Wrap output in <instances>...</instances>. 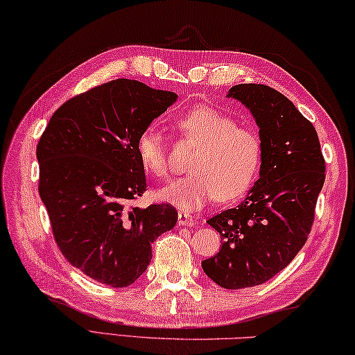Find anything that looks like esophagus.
Wrapping results in <instances>:
<instances>
[{
  "label": "esophagus",
  "instance_id": "obj_1",
  "mask_svg": "<svg viewBox=\"0 0 355 355\" xmlns=\"http://www.w3.org/2000/svg\"><path fill=\"white\" fill-rule=\"evenodd\" d=\"M178 225H195V220L186 212H178Z\"/></svg>",
  "mask_w": 355,
  "mask_h": 355
}]
</instances>
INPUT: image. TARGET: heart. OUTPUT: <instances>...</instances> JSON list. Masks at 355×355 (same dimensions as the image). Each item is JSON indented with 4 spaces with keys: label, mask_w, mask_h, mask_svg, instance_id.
I'll use <instances>...</instances> for the list:
<instances>
[{
    "label": "heart",
    "mask_w": 355,
    "mask_h": 355,
    "mask_svg": "<svg viewBox=\"0 0 355 355\" xmlns=\"http://www.w3.org/2000/svg\"><path fill=\"white\" fill-rule=\"evenodd\" d=\"M173 126L197 149L187 164L189 173L158 192L162 201L192 212L216 197L233 201L250 189L261 164V141L250 128L235 125L229 114L207 105L186 111ZM135 149L146 172L168 175L166 141L155 126L140 132Z\"/></svg>",
    "instance_id": "obj_1"
}]
</instances>
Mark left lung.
<instances>
[{
	"mask_svg": "<svg viewBox=\"0 0 355 355\" xmlns=\"http://www.w3.org/2000/svg\"><path fill=\"white\" fill-rule=\"evenodd\" d=\"M227 97L243 103L259 128V178L236 209L207 220L223 244L201 267L223 288L239 290L267 282L306 243L325 160L313 123L275 88L239 84Z\"/></svg>",
	"mask_w": 355,
	"mask_h": 355,
	"instance_id": "left-lung-1",
	"label": "left lung"
}]
</instances>
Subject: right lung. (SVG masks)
I'll list each match as a JSON object with an SVG mask.
<instances>
[{"mask_svg":"<svg viewBox=\"0 0 355 355\" xmlns=\"http://www.w3.org/2000/svg\"><path fill=\"white\" fill-rule=\"evenodd\" d=\"M177 94L116 79L61 105L36 148L40 195L65 259L123 288L145 273L153 244L175 227L169 205L132 207L146 189L137 139Z\"/></svg>","mask_w":355,"mask_h":355,"instance_id":"add662e5","label":"right lung"}]
</instances>
